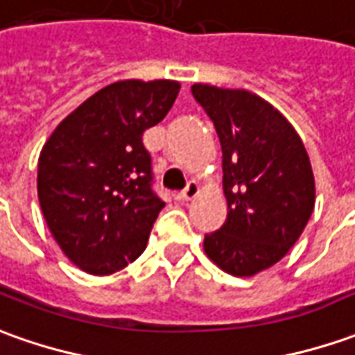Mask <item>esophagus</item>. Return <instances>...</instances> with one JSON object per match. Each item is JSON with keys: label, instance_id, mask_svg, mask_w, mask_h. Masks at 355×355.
<instances>
[{"label": "esophagus", "instance_id": "obj_1", "mask_svg": "<svg viewBox=\"0 0 355 355\" xmlns=\"http://www.w3.org/2000/svg\"><path fill=\"white\" fill-rule=\"evenodd\" d=\"M200 194V187H198L196 182H188V187L178 194V200L180 202H190L192 198H196Z\"/></svg>", "mask_w": 355, "mask_h": 355}]
</instances>
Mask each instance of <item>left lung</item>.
Wrapping results in <instances>:
<instances>
[{
    "mask_svg": "<svg viewBox=\"0 0 355 355\" xmlns=\"http://www.w3.org/2000/svg\"><path fill=\"white\" fill-rule=\"evenodd\" d=\"M223 151L227 219L204 237V252L237 278L274 266L303 233L315 208L307 149L288 118L245 89L194 83Z\"/></svg>",
    "mask_w": 355,
    "mask_h": 355,
    "instance_id": "1",
    "label": "left lung"
}]
</instances>
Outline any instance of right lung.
Instances as JSON below:
<instances>
[{"mask_svg":"<svg viewBox=\"0 0 355 355\" xmlns=\"http://www.w3.org/2000/svg\"><path fill=\"white\" fill-rule=\"evenodd\" d=\"M178 81L126 79L67 114L38 157V202L60 248L87 274L107 276L146 250L165 202L151 190L141 136L159 124Z\"/></svg>","mask_w":355,"mask_h":355,"instance_id":"obj_1","label":"right lung"}]
</instances>
